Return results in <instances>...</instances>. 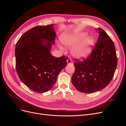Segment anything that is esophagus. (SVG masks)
<instances>
[{"mask_svg": "<svg viewBox=\"0 0 126 126\" xmlns=\"http://www.w3.org/2000/svg\"><path fill=\"white\" fill-rule=\"evenodd\" d=\"M67 64H70L72 63V61L71 59L70 58H68L67 60Z\"/></svg>", "mask_w": 126, "mask_h": 126, "instance_id": "esophagus-1", "label": "esophagus"}]
</instances>
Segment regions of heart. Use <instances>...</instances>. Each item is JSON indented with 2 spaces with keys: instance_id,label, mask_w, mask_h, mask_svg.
<instances>
[{
  "instance_id": "1",
  "label": "heart",
  "mask_w": 126,
  "mask_h": 126,
  "mask_svg": "<svg viewBox=\"0 0 126 126\" xmlns=\"http://www.w3.org/2000/svg\"><path fill=\"white\" fill-rule=\"evenodd\" d=\"M87 36L85 32L65 34L61 37V41L66 46L71 47L82 41L72 49L71 54L76 58L82 59L87 58L91 53L94 40L93 37ZM62 49V48L60 47Z\"/></svg>"
}]
</instances>
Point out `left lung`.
I'll return each instance as SVG.
<instances>
[{
  "label": "left lung",
  "mask_w": 126,
  "mask_h": 126,
  "mask_svg": "<svg viewBox=\"0 0 126 126\" xmlns=\"http://www.w3.org/2000/svg\"><path fill=\"white\" fill-rule=\"evenodd\" d=\"M97 30V29H96ZM97 43L91 55L82 62L76 60L71 81L77 90L84 93L96 92L112 80L117 65L115 45L104 30L98 28Z\"/></svg>",
  "instance_id": "1"
}]
</instances>
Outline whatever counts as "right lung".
<instances>
[{"label":"right lung","instance_id":"obj_1","mask_svg":"<svg viewBox=\"0 0 126 126\" xmlns=\"http://www.w3.org/2000/svg\"><path fill=\"white\" fill-rule=\"evenodd\" d=\"M56 34L53 24L38 26L22 35L16 45V67L20 80L38 93L50 90L68 57L50 54Z\"/></svg>","mask_w":126,"mask_h":126}]
</instances>
